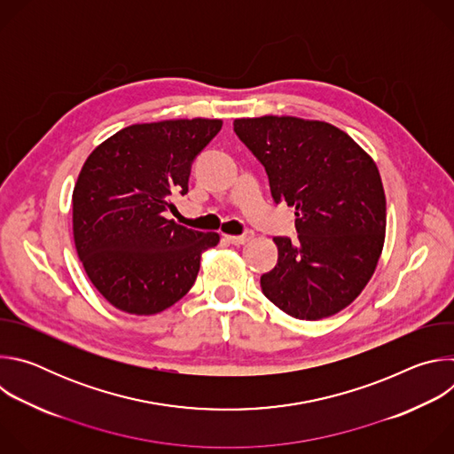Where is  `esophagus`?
I'll use <instances>...</instances> for the list:
<instances>
[{"label":"esophagus","instance_id":"esophagus-1","mask_svg":"<svg viewBox=\"0 0 454 454\" xmlns=\"http://www.w3.org/2000/svg\"><path fill=\"white\" fill-rule=\"evenodd\" d=\"M251 237H253V231L247 230L244 235H226V240H228L230 244H233V246H242V244H246Z\"/></svg>","mask_w":454,"mask_h":454}]
</instances>
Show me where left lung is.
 Segmentation results:
<instances>
[{"mask_svg": "<svg viewBox=\"0 0 454 454\" xmlns=\"http://www.w3.org/2000/svg\"><path fill=\"white\" fill-rule=\"evenodd\" d=\"M239 140L266 168L275 203L296 212L298 239L275 237L262 293L286 314L321 319L350 305L384 244L386 198L373 160L341 129L294 116L239 118Z\"/></svg>", "mask_w": 454, "mask_h": 454, "instance_id": "left-lung-1", "label": "left lung"}]
</instances>
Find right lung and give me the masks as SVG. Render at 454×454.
Returning <instances> with one entry per match:
<instances>
[{
	"label": "right lung",
	"mask_w": 454,
	"mask_h": 454,
	"mask_svg": "<svg viewBox=\"0 0 454 454\" xmlns=\"http://www.w3.org/2000/svg\"><path fill=\"white\" fill-rule=\"evenodd\" d=\"M221 120L129 125L86 160L74 188V239L98 293L116 309L149 316L183 298L198 278L201 253L219 235L167 219L188 192L193 160Z\"/></svg>",
	"instance_id": "1"
}]
</instances>
